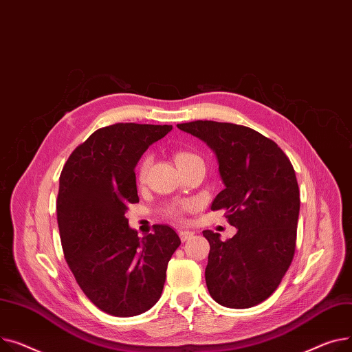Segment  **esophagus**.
Here are the masks:
<instances>
[{"mask_svg": "<svg viewBox=\"0 0 352 352\" xmlns=\"http://www.w3.org/2000/svg\"><path fill=\"white\" fill-rule=\"evenodd\" d=\"M193 234H195L193 232H188V230H180L179 232V236H180L182 241H188Z\"/></svg>", "mask_w": 352, "mask_h": 352, "instance_id": "esophagus-1", "label": "esophagus"}]
</instances>
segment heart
Instances as JSON below:
<instances>
[{
    "mask_svg": "<svg viewBox=\"0 0 352 352\" xmlns=\"http://www.w3.org/2000/svg\"><path fill=\"white\" fill-rule=\"evenodd\" d=\"M195 160H200V156H197L196 153L193 152H189V151H179L175 153V162L177 164V168H184L188 166L189 163L195 162ZM149 166V159L146 157L142 164H140V169H139V177L143 179L144 177V173H146V169ZM192 204L190 203H176V204H172L170 208L166 210V213L170 216V217H175V219H182L184 212L190 209Z\"/></svg>",
    "mask_w": 352,
    "mask_h": 352,
    "instance_id": "1",
    "label": "heart"
}]
</instances>
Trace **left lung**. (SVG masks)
<instances>
[{"instance_id":"obj_1","label":"left lung","mask_w":352,"mask_h":352,"mask_svg":"<svg viewBox=\"0 0 352 352\" xmlns=\"http://www.w3.org/2000/svg\"><path fill=\"white\" fill-rule=\"evenodd\" d=\"M213 149L224 189L212 210H226L237 233L226 241L204 230L210 243L206 284L214 301L250 308L270 297L290 267L297 240L300 190L290 159L252 128L227 122L179 123Z\"/></svg>"}]
</instances>
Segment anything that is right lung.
I'll list each match as a JSON object with an SVG mask.
<instances>
[{
	"label": "right lung",
	"instance_id": "add662e5",
	"mask_svg": "<svg viewBox=\"0 0 352 352\" xmlns=\"http://www.w3.org/2000/svg\"><path fill=\"white\" fill-rule=\"evenodd\" d=\"M172 125L115 123L71 153L59 176L56 219L62 249L85 296L107 314L133 317L160 298L180 239L172 227L138 236L126 210L138 203L135 168Z\"/></svg>",
	"mask_w": 352,
	"mask_h": 352
}]
</instances>
